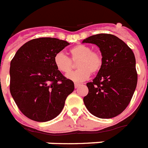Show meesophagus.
<instances>
[{
  "mask_svg": "<svg viewBox=\"0 0 148 148\" xmlns=\"http://www.w3.org/2000/svg\"><path fill=\"white\" fill-rule=\"evenodd\" d=\"M80 86H81V84H78V83H75V84H74V88H79Z\"/></svg>",
  "mask_w": 148,
  "mask_h": 148,
  "instance_id": "34e87169",
  "label": "esophagus"
}]
</instances>
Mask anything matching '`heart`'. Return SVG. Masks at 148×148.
<instances>
[{
  "instance_id": "b5f03b06",
  "label": "heart",
  "mask_w": 148,
  "mask_h": 148,
  "mask_svg": "<svg viewBox=\"0 0 148 148\" xmlns=\"http://www.w3.org/2000/svg\"><path fill=\"white\" fill-rule=\"evenodd\" d=\"M71 58L62 52L56 53L53 58L57 69L64 74H68L74 68V63H77L78 69L67 77L75 82H81L89 77L90 73L97 74L103 65V58L100 52L92 51L91 47L85 45H77L70 49Z\"/></svg>"
}]
</instances>
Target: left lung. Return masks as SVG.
Returning a JSON list of instances; mask_svg holds the SVG:
<instances>
[{
	"mask_svg": "<svg viewBox=\"0 0 148 148\" xmlns=\"http://www.w3.org/2000/svg\"><path fill=\"white\" fill-rule=\"evenodd\" d=\"M83 43L100 48L103 65L93 81L84 103L90 114L99 118H112L121 114L133 97L138 83L135 57L121 39L109 34L92 35Z\"/></svg>",
	"mask_w": 148,
	"mask_h": 148,
	"instance_id": "obj_1",
	"label": "left lung"
}]
</instances>
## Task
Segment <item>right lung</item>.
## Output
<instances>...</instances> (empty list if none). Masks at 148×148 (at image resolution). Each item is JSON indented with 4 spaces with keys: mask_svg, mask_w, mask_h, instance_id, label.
<instances>
[{
    "mask_svg": "<svg viewBox=\"0 0 148 148\" xmlns=\"http://www.w3.org/2000/svg\"><path fill=\"white\" fill-rule=\"evenodd\" d=\"M70 44L52 38L29 40L10 61V91L22 114L45 122L58 116L74 84L59 71L53 58Z\"/></svg>",
    "mask_w": 148,
    "mask_h": 148,
    "instance_id": "right-lung-1",
    "label": "right lung"
}]
</instances>
